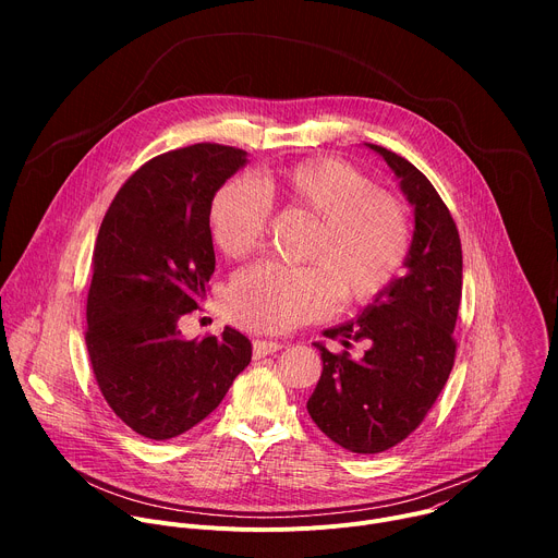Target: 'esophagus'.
Segmentation results:
<instances>
[{"label": "esophagus", "instance_id": "esophagus-1", "mask_svg": "<svg viewBox=\"0 0 558 558\" xmlns=\"http://www.w3.org/2000/svg\"><path fill=\"white\" fill-rule=\"evenodd\" d=\"M284 344L280 340H271V338H263V340H254V357H265L271 355L276 351H280Z\"/></svg>", "mask_w": 558, "mask_h": 558}]
</instances>
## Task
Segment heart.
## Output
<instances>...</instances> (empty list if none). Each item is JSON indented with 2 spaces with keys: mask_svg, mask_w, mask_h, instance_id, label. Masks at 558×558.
Instances as JSON below:
<instances>
[{
  "mask_svg": "<svg viewBox=\"0 0 558 558\" xmlns=\"http://www.w3.org/2000/svg\"><path fill=\"white\" fill-rule=\"evenodd\" d=\"M271 203L315 218L304 252L311 265L263 260L238 271L225 311L245 329L280 333L320 320L333 313L340 295L364 304L390 287L409 258L407 207L338 158L267 170L256 185L243 179L220 185L207 211L216 250L227 258L256 252L267 235Z\"/></svg>",
  "mask_w": 558,
  "mask_h": 558,
  "instance_id": "heart-1",
  "label": "heart"
}]
</instances>
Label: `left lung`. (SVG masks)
Segmentation results:
<instances>
[{"mask_svg":"<svg viewBox=\"0 0 558 558\" xmlns=\"http://www.w3.org/2000/svg\"><path fill=\"white\" fill-rule=\"evenodd\" d=\"M364 145L384 158L415 211L407 274L355 320L325 331L347 349L368 342L360 360L313 342L323 375L306 411L338 446L375 454L404 441L424 422L452 371L463 263L457 225L433 183L404 156Z\"/></svg>","mask_w":558,"mask_h":558,"instance_id":"left-lung-1","label":"left lung"}]
</instances>
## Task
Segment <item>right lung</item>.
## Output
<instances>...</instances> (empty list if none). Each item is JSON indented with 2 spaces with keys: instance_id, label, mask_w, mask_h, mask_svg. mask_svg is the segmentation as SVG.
I'll return each instance as SVG.
<instances>
[{
  "instance_id": "right-lung-1",
  "label": "right lung",
  "mask_w": 558,
  "mask_h": 558,
  "mask_svg": "<svg viewBox=\"0 0 558 558\" xmlns=\"http://www.w3.org/2000/svg\"><path fill=\"white\" fill-rule=\"evenodd\" d=\"M245 166L247 151L229 145L172 149L125 181L101 222L86 344L106 402L147 439L194 428L252 362L241 331L185 340L179 329L216 267L209 203Z\"/></svg>"
}]
</instances>
